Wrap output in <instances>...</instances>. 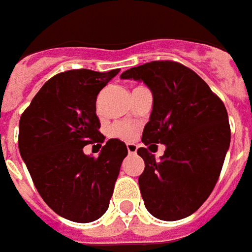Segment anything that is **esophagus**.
<instances>
[{
	"instance_id": "obj_1",
	"label": "esophagus",
	"mask_w": 252,
	"mask_h": 252,
	"mask_svg": "<svg viewBox=\"0 0 252 252\" xmlns=\"http://www.w3.org/2000/svg\"><path fill=\"white\" fill-rule=\"evenodd\" d=\"M126 151H128V153H136L138 146L135 143H126Z\"/></svg>"
}]
</instances>
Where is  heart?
I'll use <instances>...</instances> for the list:
<instances>
[{
	"mask_svg": "<svg viewBox=\"0 0 252 252\" xmlns=\"http://www.w3.org/2000/svg\"><path fill=\"white\" fill-rule=\"evenodd\" d=\"M109 134L110 136L117 138V139L131 141V139H134L135 134H136V126L131 123H126V121H117V123L111 124Z\"/></svg>",
	"mask_w": 252,
	"mask_h": 252,
	"instance_id": "heart-1",
	"label": "heart"
}]
</instances>
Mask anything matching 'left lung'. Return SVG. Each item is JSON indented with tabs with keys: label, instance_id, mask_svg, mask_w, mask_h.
Listing matches in <instances>:
<instances>
[{
	"label": "left lung",
	"instance_id": "obj_1",
	"mask_svg": "<svg viewBox=\"0 0 252 252\" xmlns=\"http://www.w3.org/2000/svg\"><path fill=\"white\" fill-rule=\"evenodd\" d=\"M121 78L142 81L152 91L142 142L166 145L160 160L148 148L138 149L145 161L138 180L145 206L160 220L187 218L208 199L220 176L230 145L226 107L199 75L176 61H151Z\"/></svg>",
	"mask_w": 252,
	"mask_h": 252
}]
</instances>
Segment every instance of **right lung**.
Returning <instances> with one entry per match:
<instances>
[{
	"mask_svg": "<svg viewBox=\"0 0 252 252\" xmlns=\"http://www.w3.org/2000/svg\"><path fill=\"white\" fill-rule=\"evenodd\" d=\"M118 69H71L41 86L19 121V152L43 201L60 216L89 223L107 211L128 151L99 131L96 99ZM96 143L97 158L83 146ZM94 146V145H93Z\"/></svg>",
	"mask_w": 252,
	"mask_h": 252,
	"instance_id": "add662e5",
	"label": "right lung"
}]
</instances>
